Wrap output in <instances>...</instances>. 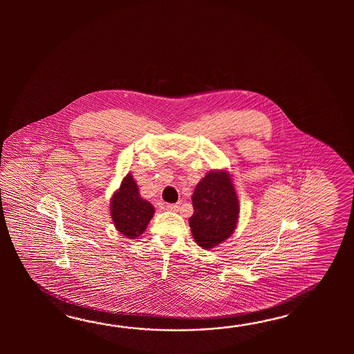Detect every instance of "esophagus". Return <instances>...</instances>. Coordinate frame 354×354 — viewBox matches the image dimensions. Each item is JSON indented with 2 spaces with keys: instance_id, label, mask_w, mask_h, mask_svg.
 Instances as JSON below:
<instances>
[{
  "instance_id": "obj_1",
  "label": "esophagus",
  "mask_w": 354,
  "mask_h": 354,
  "mask_svg": "<svg viewBox=\"0 0 354 354\" xmlns=\"http://www.w3.org/2000/svg\"><path fill=\"white\" fill-rule=\"evenodd\" d=\"M165 209L167 211H172V212H177L178 209H180V206L177 205V203H167L166 206H165Z\"/></svg>"
}]
</instances>
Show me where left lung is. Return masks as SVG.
<instances>
[{"label":"left lung","instance_id":"left-lung-1","mask_svg":"<svg viewBox=\"0 0 354 354\" xmlns=\"http://www.w3.org/2000/svg\"><path fill=\"white\" fill-rule=\"evenodd\" d=\"M194 215L189 218L196 243L203 249L226 241L236 226L239 203L229 174L220 171L200 180L192 195Z\"/></svg>","mask_w":354,"mask_h":354}]
</instances>
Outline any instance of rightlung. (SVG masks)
Here are the masks:
<instances>
[{"mask_svg":"<svg viewBox=\"0 0 354 354\" xmlns=\"http://www.w3.org/2000/svg\"><path fill=\"white\" fill-rule=\"evenodd\" d=\"M111 216L116 229L129 239L144 233L154 215L151 203L143 200L131 174H128L111 198Z\"/></svg>","mask_w":354,"mask_h":354,"instance_id":"obj_1","label":"right lung"}]
</instances>
